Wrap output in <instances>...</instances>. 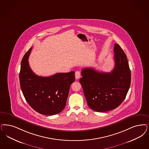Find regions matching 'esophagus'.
I'll use <instances>...</instances> for the list:
<instances>
[{
	"label": "esophagus",
	"instance_id": "34e87169",
	"mask_svg": "<svg viewBox=\"0 0 149 149\" xmlns=\"http://www.w3.org/2000/svg\"><path fill=\"white\" fill-rule=\"evenodd\" d=\"M75 78H76V79H79L80 77V76H81L80 72H79V71H77V72H75Z\"/></svg>",
	"mask_w": 149,
	"mask_h": 149
}]
</instances>
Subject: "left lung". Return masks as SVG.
Listing matches in <instances>:
<instances>
[{"label":"left lung","instance_id":"1","mask_svg":"<svg viewBox=\"0 0 149 149\" xmlns=\"http://www.w3.org/2000/svg\"><path fill=\"white\" fill-rule=\"evenodd\" d=\"M115 65L111 72H100L91 68L82 69L79 81L88 107L104 112L118 107L128 92L131 72L127 56L120 46L114 47Z\"/></svg>","mask_w":149,"mask_h":149}]
</instances>
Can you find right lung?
Listing matches in <instances>:
<instances>
[{"label":"right lung","instance_id":"add662e5","mask_svg":"<svg viewBox=\"0 0 149 149\" xmlns=\"http://www.w3.org/2000/svg\"><path fill=\"white\" fill-rule=\"evenodd\" d=\"M32 48L23 57L19 79L21 88L26 101L36 112L52 116L65 107L70 85L75 81V72H61L42 77L36 75L29 64Z\"/></svg>","mask_w":149,"mask_h":149}]
</instances>
